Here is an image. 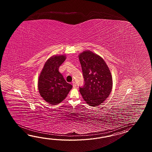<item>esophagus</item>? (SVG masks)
<instances>
[{"mask_svg":"<svg viewBox=\"0 0 152 152\" xmlns=\"http://www.w3.org/2000/svg\"><path fill=\"white\" fill-rule=\"evenodd\" d=\"M72 84H73V87L75 88V87L77 86V85H76V83L75 82V81H73V83H72Z\"/></svg>","mask_w":152,"mask_h":152,"instance_id":"1","label":"esophagus"}]
</instances>
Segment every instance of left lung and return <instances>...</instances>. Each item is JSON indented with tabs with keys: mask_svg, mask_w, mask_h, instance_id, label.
I'll use <instances>...</instances> for the list:
<instances>
[{
	"mask_svg": "<svg viewBox=\"0 0 152 152\" xmlns=\"http://www.w3.org/2000/svg\"><path fill=\"white\" fill-rule=\"evenodd\" d=\"M79 58L84 79L80 92L86 103L96 107L106 100L112 90L111 72L103 59L93 52L84 51Z\"/></svg>",
	"mask_w": 152,
	"mask_h": 152,
	"instance_id": "obj_1",
	"label": "left lung"
}]
</instances>
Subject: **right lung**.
<instances>
[{"label": "right lung", "mask_w": 152, "mask_h": 152, "mask_svg": "<svg viewBox=\"0 0 152 152\" xmlns=\"http://www.w3.org/2000/svg\"><path fill=\"white\" fill-rule=\"evenodd\" d=\"M65 60V55L53 56L46 61L39 76V94L45 102L52 105L58 104L64 100L72 88L58 72L59 67Z\"/></svg>", "instance_id": "obj_1"}]
</instances>
